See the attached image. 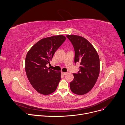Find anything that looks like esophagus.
<instances>
[{"instance_id":"1","label":"esophagus","mask_w":125,"mask_h":125,"mask_svg":"<svg viewBox=\"0 0 125 125\" xmlns=\"http://www.w3.org/2000/svg\"><path fill=\"white\" fill-rule=\"evenodd\" d=\"M61 73H62V74H63V75H66V74H67V73L66 72H61Z\"/></svg>"}]
</instances>
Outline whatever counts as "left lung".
Wrapping results in <instances>:
<instances>
[{
  "instance_id": "1",
  "label": "left lung",
  "mask_w": 125,
  "mask_h": 125,
  "mask_svg": "<svg viewBox=\"0 0 125 125\" xmlns=\"http://www.w3.org/2000/svg\"><path fill=\"white\" fill-rule=\"evenodd\" d=\"M74 48V62H79L80 70L74 73V79L70 83L72 92L83 95L94 86L100 72L99 58L95 49L85 38L74 35H67Z\"/></svg>"
}]
</instances>
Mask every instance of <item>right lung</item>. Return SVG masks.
<instances>
[{
    "instance_id": "1",
    "label": "right lung",
    "mask_w": 125,
    "mask_h": 125,
    "mask_svg": "<svg viewBox=\"0 0 125 125\" xmlns=\"http://www.w3.org/2000/svg\"><path fill=\"white\" fill-rule=\"evenodd\" d=\"M66 39L62 35L43 38L27 54L25 70L27 77L32 86L41 94L54 93L61 80V72L49 69L46 65L50 64L54 53Z\"/></svg>"
}]
</instances>
